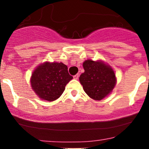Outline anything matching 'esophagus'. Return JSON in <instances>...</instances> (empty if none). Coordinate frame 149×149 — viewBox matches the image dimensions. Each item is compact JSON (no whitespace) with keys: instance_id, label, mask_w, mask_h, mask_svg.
<instances>
[{"instance_id":"1","label":"esophagus","mask_w":149,"mask_h":149,"mask_svg":"<svg viewBox=\"0 0 149 149\" xmlns=\"http://www.w3.org/2000/svg\"><path fill=\"white\" fill-rule=\"evenodd\" d=\"M79 73H77V74H76L75 76H73V79H79Z\"/></svg>"}]
</instances>
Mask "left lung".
Masks as SVG:
<instances>
[{"label": "left lung", "instance_id": "left-lung-1", "mask_svg": "<svg viewBox=\"0 0 149 149\" xmlns=\"http://www.w3.org/2000/svg\"><path fill=\"white\" fill-rule=\"evenodd\" d=\"M84 72L79 77L84 91L95 100H101L112 91L116 84L115 72L102 62L87 60L83 63Z\"/></svg>", "mask_w": 149, "mask_h": 149}]
</instances>
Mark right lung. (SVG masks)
I'll return each instance as SVG.
<instances>
[{
    "label": "right lung",
    "instance_id": "right-lung-1",
    "mask_svg": "<svg viewBox=\"0 0 149 149\" xmlns=\"http://www.w3.org/2000/svg\"><path fill=\"white\" fill-rule=\"evenodd\" d=\"M73 76L63 63H45L39 65L33 72L31 84L39 97L52 102L61 96L66 84Z\"/></svg>",
    "mask_w": 149,
    "mask_h": 149
}]
</instances>
